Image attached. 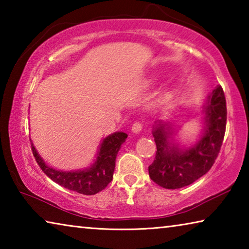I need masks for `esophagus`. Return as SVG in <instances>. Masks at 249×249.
I'll list each match as a JSON object with an SVG mask.
<instances>
[{
  "label": "esophagus",
  "instance_id": "esophagus-1",
  "mask_svg": "<svg viewBox=\"0 0 249 249\" xmlns=\"http://www.w3.org/2000/svg\"><path fill=\"white\" fill-rule=\"evenodd\" d=\"M142 126H144V124H142V122H141V121L135 122V123L132 126L133 133H140L141 130L142 129Z\"/></svg>",
  "mask_w": 249,
  "mask_h": 249
}]
</instances>
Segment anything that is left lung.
I'll return each instance as SVG.
<instances>
[{
  "instance_id": "8db88e82",
  "label": "left lung",
  "mask_w": 249,
  "mask_h": 249,
  "mask_svg": "<svg viewBox=\"0 0 249 249\" xmlns=\"http://www.w3.org/2000/svg\"><path fill=\"white\" fill-rule=\"evenodd\" d=\"M206 127L197 144L188 150L170 146L168 137L171 134L168 124L161 121L154 127L156 157L148 167L149 177L156 184L166 189H179L195 182L204 176L215 162L221 150L226 129V100L221 86L210 95L204 107Z\"/></svg>"
}]
</instances>
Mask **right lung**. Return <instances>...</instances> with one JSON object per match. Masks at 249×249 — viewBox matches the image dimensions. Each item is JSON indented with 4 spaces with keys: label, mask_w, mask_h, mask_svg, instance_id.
<instances>
[{
    "label": "right lung",
    "mask_w": 249,
    "mask_h": 249,
    "mask_svg": "<svg viewBox=\"0 0 249 249\" xmlns=\"http://www.w3.org/2000/svg\"><path fill=\"white\" fill-rule=\"evenodd\" d=\"M126 138H127V135L122 132L114 133L104 138L93 166L90 169L82 171L56 170L53 168L46 166V163L37 154L35 147L33 145L32 151L40 169L54 182L71 191L86 196H92L102 191L112 181L116 155Z\"/></svg>",
    "instance_id": "obj_1"
}]
</instances>
